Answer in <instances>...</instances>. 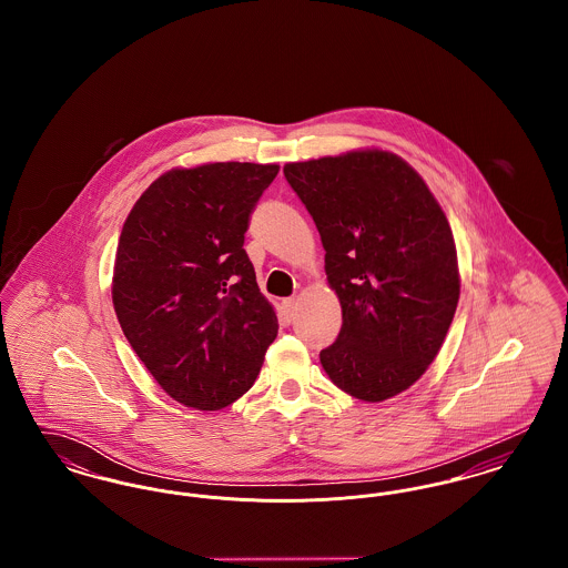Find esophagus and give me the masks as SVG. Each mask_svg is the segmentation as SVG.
Instances as JSON below:
<instances>
[{
  "label": "esophagus",
  "mask_w": 568,
  "mask_h": 568,
  "mask_svg": "<svg viewBox=\"0 0 568 568\" xmlns=\"http://www.w3.org/2000/svg\"><path fill=\"white\" fill-rule=\"evenodd\" d=\"M294 308H296V302H294L292 297L283 300V304H281V320H283L285 324H290V322H292V317H294Z\"/></svg>",
  "instance_id": "34e87169"
}]
</instances>
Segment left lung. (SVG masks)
Segmentation results:
<instances>
[{
  "instance_id": "1",
  "label": "left lung",
  "mask_w": 568,
  "mask_h": 568,
  "mask_svg": "<svg viewBox=\"0 0 568 568\" xmlns=\"http://www.w3.org/2000/svg\"><path fill=\"white\" fill-rule=\"evenodd\" d=\"M313 216L343 327L320 353L329 381L364 403L408 389L433 364L459 300L456 241L426 181L396 153L357 149L285 163Z\"/></svg>"
}]
</instances>
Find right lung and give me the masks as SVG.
<instances>
[{"label":"right lung","mask_w":568,"mask_h":568,"mask_svg":"<svg viewBox=\"0 0 568 568\" xmlns=\"http://www.w3.org/2000/svg\"><path fill=\"white\" fill-rule=\"evenodd\" d=\"M276 163L172 168L123 223L112 304L135 355L181 405L219 410L251 389L278 332L243 248Z\"/></svg>","instance_id":"right-lung-1"}]
</instances>
